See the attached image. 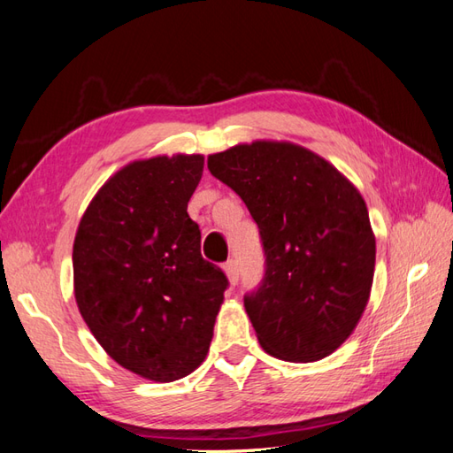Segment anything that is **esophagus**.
Masks as SVG:
<instances>
[{
  "label": "esophagus",
  "mask_w": 453,
  "mask_h": 453,
  "mask_svg": "<svg viewBox=\"0 0 453 453\" xmlns=\"http://www.w3.org/2000/svg\"><path fill=\"white\" fill-rule=\"evenodd\" d=\"M224 271H226V276H227L229 284L235 286V284L239 282V268H237V263H235V261H227V263L224 265Z\"/></svg>",
  "instance_id": "obj_1"
}]
</instances>
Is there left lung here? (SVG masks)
Wrapping results in <instances>:
<instances>
[{
	"label": "left lung",
	"mask_w": 453,
	"mask_h": 453,
	"mask_svg": "<svg viewBox=\"0 0 453 453\" xmlns=\"http://www.w3.org/2000/svg\"><path fill=\"white\" fill-rule=\"evenodd\" d=\"M257 221L265 278L245 296L263 350L315 362L349 339L368 305L375 235L365 202L329 161L292 142L257 140L208 156Z\"/></svg>",
	"instance_id": "obj_1"
}]
</instances>
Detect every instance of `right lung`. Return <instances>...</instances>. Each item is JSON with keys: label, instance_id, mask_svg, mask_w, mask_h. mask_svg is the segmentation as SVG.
Segmentation results:
<instances>
[{"label": "right lung", "instance_id": "add662e5", "mask_svg": "<svg viewBox=\"0 0 453 453\" xmlns=\"http://www.w3.org/2000/svg\"><path fill=\"white\" fill-rule=\"evenodd\" d=\"M204 156L138 159L104 182L73 242V294L111 358L151 381L204 362L227 278L188 218Z\"/></svg>", "mask_w": 453, "mask_h": 453}]
</instances>
